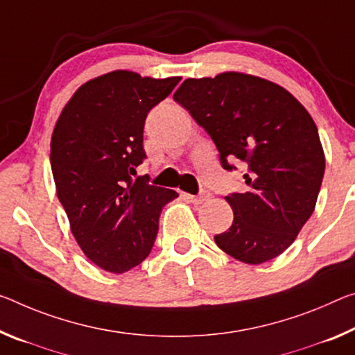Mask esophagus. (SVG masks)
Returning a JSON list of instances; mask_svg holds the SVG:
<instances>
[{"mask_svg": "<svg viewBox=\"0 0 355 355\" xmlns=\"http://www.w3.org/2000/svg\"><path fill=\"white\" fill-rule=\"evenodd\" d=\"M184 199H187L188 202H191V204H194V205H200L202 202H205L208 199V193H200L199 196L184 194Z\"/></svg>", "mask_w": 355, "mask_h": 355, "instance_id": "esophagus-1", "label": "esophagus"}]
</instances>
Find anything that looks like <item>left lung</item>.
Listing matches in <instances>:
<instances>
[{
	"label": "left lung",
	"mask_w": 355,
	"mask_h": 355,
	"mask_svg": "<svg viewBox=\"0 0 355 355\" xmlns=\"http://www.w3.org/2000/svg\"><path fill=\"white\" fill-rule=\"evenodd\" d=\"M173 99L208 132L226 171L246 168L248 188L226 196L234 223L216 245L252 266L279 256L313 215L324 178L311 115L288 89L240 72L187 78Z\"/></svg>",
	"instance_id": "obj_1"
}]
</instances>
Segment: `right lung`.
<instances>
[{"mask_svg":"<svg viewBox=\"0 0 355 355\" xmlns=\"http://www.w3.org/2000/svg\"><path fill=\"white\" fill-rule=\"evenodd\" d=\"M180 80L109 72L83 83L55 125L56 194L78 246L107 272H128L150 254L162 207L178 198L132 175L147 157L145 118Z\"/></svg>","mask_w":355,"mask_h":355,"instance_id":"add662e5","label":"right lung"}]
</instances>
